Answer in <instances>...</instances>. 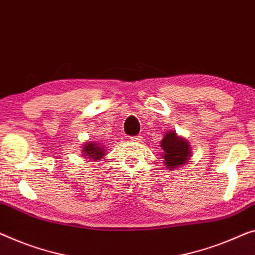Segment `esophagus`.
<instances>
[{
    "label": "esophagus",
    "mask_w": 255,
    "mask_h": 255,
    "mask_svg": "<svg viewBox=\"0 0 255 255\" xmlns=\"http://www.w3.org/2000/svg\"><path fill=\"white\" fill-rule=\"evenodd\" d=\"M131 140V142H136V143H138V142H142V136H139V135H137V136H131L130 138H129Z\"/></svg>",
    "instance_id": "obj_1"
}]
</instances>
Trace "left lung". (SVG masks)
I'll list each match as a JSON object with an SVG mask.
<instances>
[{"label": "left lung", "instance_id": "1", "mask_svg": "<svg viewBox=\"0 0 255 255\" xmlns=\"http://www.w3.org/2000/svg\"><path fill=\"white\" fill-rule=\"evenodd\" d=\"M161 149L164 150L162 158L165 159V165L168 168H175V167L185 164L191 153V149L187 140L177 137L174 131H169L162 138Z\"/></svg>", "mask_w": 255, "mask_h": 255}]
</instances>
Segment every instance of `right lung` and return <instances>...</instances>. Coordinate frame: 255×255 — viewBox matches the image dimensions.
Here are the masks:
<instances>
[{"mask_svg": "<svg viewBox=\"0 0 255 255\" xmlns=\"http://www.w3.org/2000/svg\"><path fill=\"white\" fill-rule=\"evenodd\" d=\"M105 149L103 146L98 145V144L91 142V143H87L85 146H83V154L86 155V158L89 159H94V160H100V159L103 157V154L105 153Z\"/></svg>", "mask_w": 255, "mask_h": 255, "instance_id": "right-lung-1", "label": "right lung"}]
</instances>
